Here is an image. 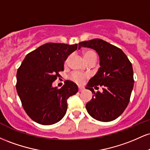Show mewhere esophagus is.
I'll return each instance as SVG.
<instances>
[{"mask_svg": "<svg viewBox=\"0 0 150 150\" xmlns=\"http://www.w3.org/2000/svg\"><path fill=\"white\" fill-rule=\"evenodd\" d=\"M78 89H79V92H82V91L84 89V87H80V86H79Z\"/></svg>", "mask_w": 150, "mask_h": 150, "instance_id": "34e87169", "label": "esophagus"}]
</instances>
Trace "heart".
<instances>
[{
	"mask_svg": "<svg viewBox=\"0 0 150 150\" xmlns=\"http://www.w3.org/2000/svg\"><path fill=\"white\" fill-rule=\"evenodd\" d=\"M83 55L86 62L92 58H97V53L93 50H86L83 52ZM87 77L88 76L86 73L79 71H73L69 75V79L77 84H82Z\"/></svg>",
	"mask_w": 150,
	"mask_h": 150,
	"instance_id": "1",
	"label": "heart"
}]
</instances>
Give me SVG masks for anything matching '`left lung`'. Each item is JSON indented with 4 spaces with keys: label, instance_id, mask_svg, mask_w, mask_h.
Listing matches in <instances>:
<instances>
[{
    "label": "left lung",
    "instance_id": "obj_1",
    "mask_svg": "<svg viewBox=\"0 0 150 150\" xmlns=\"http://www.w3.org/2000/svg\"><path fill=\"white\" fill-rule=\"evenodd\" d=\"M81 46L95 50L100 60V68L86 87L94 94L86 104L87 112L99 121L116 119L130 101L134 85L132 63L121 49L102 39L82 42L79 49ZM99 86L103 92H94L93 87L98 88Z\"/></svg>",
    "mask_w": 150,
    "mask_h": 150
}]
</instances>
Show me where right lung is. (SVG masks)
<instances>
[{"instance_id":"obj_1","label":"right lung","mask_w":150,"mask_h":150,"mask_svg":"<svg viewBox=\"0 0 150 150\" xmlns=\"http://www.w3.org/2000/svg\"><path fill=\"white\" fill-rule=\"evenodd\" d=\"M77 44L46 43L29 53L17 72L16 89L27 114L42 125L61 120L68 108L67 99L78 92L73 82L66 80L61 89L52 83L64 70V62Z\"/></svg>"}]
</instances>
